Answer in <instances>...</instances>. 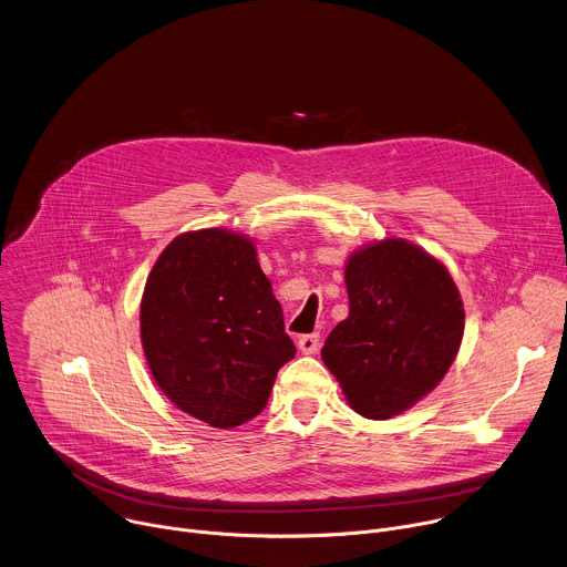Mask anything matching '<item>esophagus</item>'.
<instances>
[{"label":"esophagus","instance_id":"obj_1","mask_svg":"<svg viewBox=\"0 0 567 567\" xmlns=\"http://www.w3.org/2000/svg\"><path fill=\"white\" fill-rule=\"evenodd\" d=\"M320 348V334H305L298 339V350L302 354H316Z\"/></svg>","mask_w":567,"mask_h":567}]
</instances>
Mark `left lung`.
<instances>
[{
  "instance_id": "8db88e82",
  "label": "left lung",
  "mask_w": 567,
  "mask_h": 567,
  "mask_svg": "<svg viewBox=\"0 0 567 567\" xmlns=\"http://www.w3.org/2000/svg\"><path fill=\"white\" fill-rule=\"evenodd\" d=\"M350 316L320 350L350 406L390 420L449 372L464 334V309L449 271L403 239L377 241L346 267Z\"/></svg>"
}]
</instances>
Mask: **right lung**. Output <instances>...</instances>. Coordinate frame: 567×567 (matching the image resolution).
Here are the masks:
<instances>
[{
  "instance_id": "1",
  "label": "right lung",
  "mask_w": 567,
  "mask_h": 567,
  "mask_svg": "<svg viewBox=\"0 0 567 567\" xmlns=\"http://www.w3.org/2000/svg\"><path fill=\"white\" fill-rule=\"evenodd\" d=\"M141 339L158 388L215 429L260 415L296 354L254 241L221 228L184 233L158 256L141 302Z\"/></svg>"
}]
</instances>
